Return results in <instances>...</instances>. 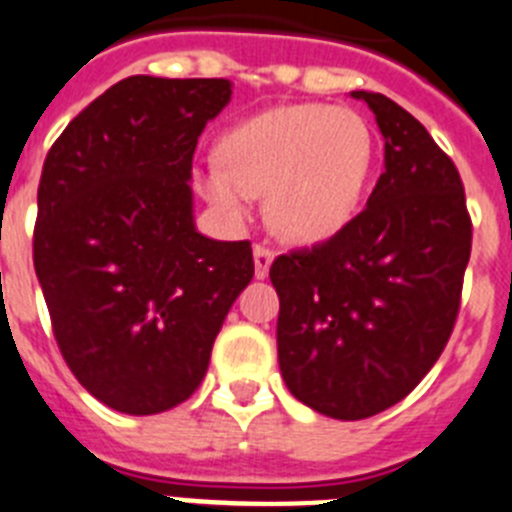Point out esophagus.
<instances>
[{"instance_id":"esophagus-1","label":"esophagus","mask_w":512,"mask_h":512,"mask_svg":"<svg viewBox=\"0 0 512 512\" xmlns=\"http://www.w3.org/2000/svg\"><path fill=\"white\" fill-rule=\"evenodd\" d=\"M273 250L265 244H255V278H268L270 265H273Z\"/></svg>"}]
</instances>
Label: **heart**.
Segmentation results:
<instances>
[{"mask_svg":"<svg viewBox=\"0 0 512 512\" xmlns=\"http://www.w3.org/2000/svg\"><path fill=\"white\" fill-rule=\"evenodd\" d=\"M219 162L195 172V190L242 224L252 198L278 237L317 244L348 229L363 206L376 141L358 110L293 102L244 118L221 136Z\"/></svg>","mask_w":512,"mask_h":512,"instance_id":"heart-1","label":"heart"}]
</instances>
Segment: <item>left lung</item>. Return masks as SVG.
<instances>
[{
  "instance_id": "obj_1",
  "label": "left lung",
  "mask_w": 512,
  "mask_h": 512,
  "mask_svg": "<svg viewBox=\"0 0 512 512\" xmlns=\"http://www.w3.org/2000/svg\"><path fill=\"white\" fill-rule=\"evenodd\" d=\"M350 95L376 115L384 172L348 229L270 265L281 299L283 381L299 402L335 420L389 410L435 366L471 255L456 164L394 100Z\"/></svg>"
}]
</instances>
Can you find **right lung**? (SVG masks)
Segmentation results:
<instances>
[{"mask_svg":"<svg viewBox=\"0 0 512 512\" xmlns=\"http://www.w3.org/2000/svg\"><path fill=\"white\" fill-rule=\"evenodd\" d=\"M229 100V79L128 77L43 164L35 275L66 366L110 410L185 402L255 275L250 242L203 237L193 219L198 136Z\"/></svg>","mask_w":512,"mask_h":512,"instance_id":"obj_1","label":"right lung"}]
</instances>
